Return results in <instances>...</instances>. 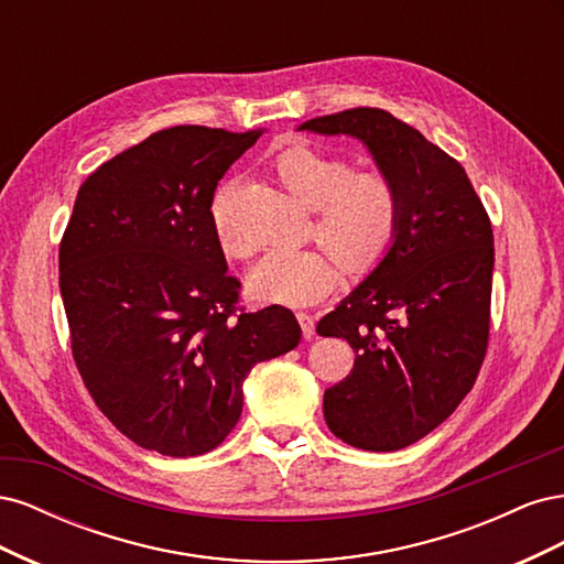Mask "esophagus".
Listing matches in <instances>:
<instances>
[{
	"mask_svg": "<svg viewBox=\"0 0 564 564\" xmlns=\"http://www.w3.org/2000/svg\"><path fill=\"white\" fill-rule=\"evenodd\" d=\"M296 319L301 324V332H303V338H311L315 334V319L313 315L308 313H296Z\"/></svg>",
	"mask_w": 564,
	"mask_h": 564,
	"instance_id": "34e87169",
	"label": "esophagus"
}]
</instances>
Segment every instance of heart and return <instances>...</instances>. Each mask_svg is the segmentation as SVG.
<instances>
[{"instance_id": "1", "label": "heart", "mask_w": 564, "mask_h": 564, "mask_svg": "<svg viewBox=\"0 0 564 564\" xmlns=\"http://www.w3.org/2000/svg\"><path fill=\"white\" fill-rule=\"evenodd\" d=\"M270 172L303 207L313 209V235L324 247L272 249L253 265L249 289L259 301L308 305L327 296L348 275H367L392 251L402 224V193L379 169H360L344 155L313 145H286L270 160ZM224 183L209 204L216 242L228 259H249L256 242L237 232Z\"/></svg>"}]
</instances>
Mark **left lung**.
Listing matches in <instances>:
<instances>
[{"mask_svg": "<svg viewBox=\"0 0 564 564\" xmlns=\"http://www.w3.org/2000/svg\"><path fill=\"white\" fill-rule=\"evenodd\" d=\"M301 129L360 139L402 193L395 247L317 324L355 350L352 371L324 390L329 431L357 449L395 452L449 419L485 362L489 216L464 166L386 110L352 108Z\"/></svg>", "mask_w": 564, "mask_h": 564, "instance_id": "8db88e82", "label": "left lung"}]
</instances>
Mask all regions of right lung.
I'll use <instances>...</instances> for the list:
<instances>
[{"label": "right lung", "instance_id": "right-lung-1", "mask_svg": "<svg viewBox=\"0 0 564 564\" xmlns=\"http://www.w3.org/2000/svg\"><path fill=\"white\" fill-rule=\"evenodd\" d=\"M259 135L162 129L77 193L58 251L73 357L96 406L143 449H216L251 367L301 340L289 308L240 305L209 218L218 181Z\"/></svg>", "mask_w": 564, "mask_h": 564}]
</instances>
